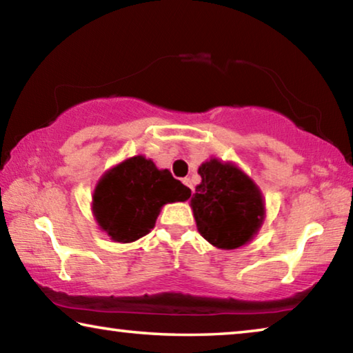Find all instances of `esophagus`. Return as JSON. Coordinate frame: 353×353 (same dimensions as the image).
I'll return each instance as SVG.
<instances>
[{"label":"esophagus","instance_id":"1","mask_svg":"<svg viewBox=\"0 0 353 353\" xmlns=\"http://www.w3.org/2000/svg\"><path fill=\"white\" fill-rule=\"evenodd\" d=\"M182 182L185 183V185L190 188V193L193 194V187H192V181H190V177H185V179H182Z\"/></svg>","mask_w":353,"mask_h":353}]
</instances>
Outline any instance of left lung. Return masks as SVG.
I'll use <instances>...</instances> for the list:
<instances>
[{
  "label": "left lung",
  "mask_w": 353,
  "mask_h": 353,
  "mask_svg": "<svg viewBox=\"0 0 353 353\" xmlns=\"http://www.w3.org/2000/svg\"><path fill=\"white\" fill-rule=\"evenodd\" d=\"M192 207L198 231L216 248L234 250L254 236L264 218L261 192L234 165L205 161Z\"/></svg>",
  "instance_id": "obj_1"
}]
</instances>
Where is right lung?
Here are the masks:
<instances>
[{"label": "right lung", "mask_w": 353, "mask_h": 353, "mask_svg": "<svg viewBox=\"0 0 353 353\" xmlns=\"http://www.w3.org/2000/svg\"><path fill=\"white\" fill-rule=\"evenodd\" d=\"M190 188L157 170L152 160L132 157L100 179L94 192L97 223L114 242H133L154 228L161 205L190 198Z\"/></svg>", "instance_id": "add662e5"}]
</instances>
